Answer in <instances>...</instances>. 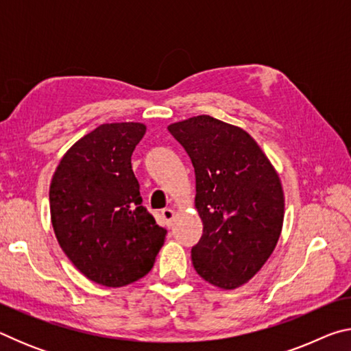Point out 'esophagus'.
Segmentation results:
<instances>
[{
  "label": "esophagus",
  "instance_id": "1",
  "mask_svg": "<svg viewBox=\"0 0 351 351\" xmlns=\"http://www.w3.org/2000/svg\"><path fill=\"white\" fill-rule=\"evenodd\" d=\"M161 217L164 219V223L170 228V226L173 224V219H175V210L173 209H164L161 212Z\"/></svg>",
  "mask_w": 351,
  "mask_h": 351
}]
</instances>
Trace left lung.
<instances>
[{
    "instance_id": "obj_1",
    "label": "left lung",
    "mask_w": 351,
    "mask_h": 351,
    "mask_svg": "<svg viewBox=\"0 0 351 351\" xmlns=\"http://www.w3.org/2000/svg\"><path fill=\"white\" fill-rule=\"evenodd\" d=\"M167 128L195 169L203 235L192 247L193 268L213 287L239 288L261 269L280 239V176L252 136L232 123L201 114Z\"/></svg>"
}]
</instances>
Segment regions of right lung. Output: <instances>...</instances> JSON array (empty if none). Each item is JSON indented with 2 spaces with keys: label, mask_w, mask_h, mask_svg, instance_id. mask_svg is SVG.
Instances as JSON below:
<instances>
[{
  "label": "right lung",
  "mask_w": 351,
  "mask_h": 351,
  "mask_svg": "<svg viewBox=\"0 0 351 351\" xmlns=\"http://www.w3.org/2000/svg\"><path fill=\"white\" fill-rule=\"evenodd\" d=\"M141 122L102 123L63 154L49 187L58 245L83 276L108 288L139 280L153 268L167 230L141 206L132 154Z\"/></svg>",
  "instance_id": "add662e5"
}]
</instances>
